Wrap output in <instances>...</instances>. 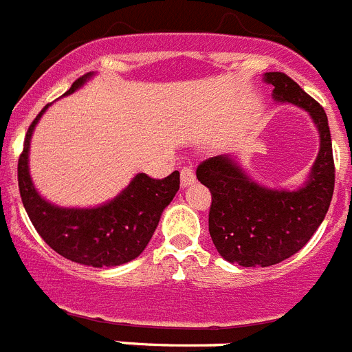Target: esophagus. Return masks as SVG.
Returning <instances> with one entry per match:
<instances>
[{"label": "esophagus", "mask_w": 352, "mask_h": 352, "mask_svg": "<svg viewBox=\"0 0 352 352\" xmlns=\"http://www.w3.org/2000/svg\"><path fill=\"white\" fill-rule=\"evenodd\" d=\"M195 182L194 169L190 166H186L182 169V186H188Z\"/></svg>", "instance_id": "esophagus-1"}]
</instances>
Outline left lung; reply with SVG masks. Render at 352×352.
Wrapping results in <instances>:
<instances>
[{"label":"left lung","mask_w":352,"mask_h":352,"mask_svg":"<svg viewBox=\"0 0 352 352\" xmlns=\"http://www.w3.org/2000/svg\"><path fill=\"white\" fill-rule=\"evenodd\" d=\"M273 98L312 116L321 148L309 182L298 190H273L252 182L229 155L201 162L197 179L211 192L210 234L220 256L245 268L273 266L294 256L321 226L333 197L335 164L324 109L282 72H266Z\"/></svg>","instance_id":"obj_1"}]
</instances>
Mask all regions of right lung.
Returning <instances> with one entry per match:
<instances>
[{
	"label": "right lung",
	"mask_w": 352,
	"mask_h": 352,
	"mask_svg": "<svg viewBox=\"0 0 352 352\" xmlns=\"http://www.w3.org/2000/svg\"><path fill=\"white\" fill-rule=\"evenodd\" d=\"M89 77L91 74L79 77L65 95L79 89ZM47 107L28 129L17 166L19 192L31 223L52 250L74 263L104 268L135 259L153 236L162 211L179 190V173L174 170L164 179L138 174L118 197L98 208L54 206L35 190L28 169L31 133Z\"/></svg>",
	"instance_id": "add662e5"
}]
</instances>
